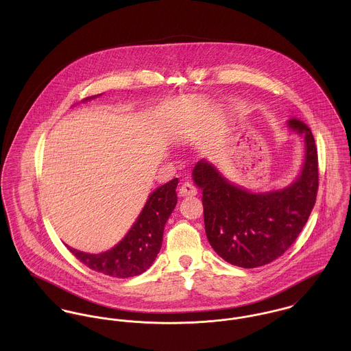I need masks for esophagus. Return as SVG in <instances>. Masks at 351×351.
Returning <instances> with one entry per match:
<instances>
[{"mask_svg":"<svg viewBox=\"0 0 351 351\" xmlns=\"http://www.w3.org/2000/svg\"><path fill=\"white\" fill-rule=\"evenodd\" d=\"M197 195V188L191 184V182H184L181 186H180V196L182 197H186V196H196Z\"/></svg>","mask_w":351,"mask_h":351,"instance_id":"34e87169","label":"esophagus"}]
</instances>
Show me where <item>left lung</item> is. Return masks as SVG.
Masks as SVG:
<instances>
[{
  "label": "left lung",
  "instance_id": "1",
  "mask_svg": "<svg viewBox=\"0 0 351 351\" xmlns=\"http://www.w3.org/2000/svg\"><path fill=\"white\" fill-rule=\"evenodd\" d=\"M289 127L304 136L300 176L285 189L250 193L232 185L206 160H199L193 180L202 191L206 238L224 261L252 269L281 256L300 235L319 188L317 149L311 130L298 119Z\"/></svg>",
  "mask_w": 351,
  "mask_h": 351
}]
</instances>
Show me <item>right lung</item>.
<instances>
[{"label":"right lung","instance_id":"obj_1","mask_svg":"<svg viewBox=\"0 0 351 351\" xmlns=\"http://www.w3.org/2000/svg\"><path fill=\"white\" fill-rule=\"evenodd\" d=\"M177 184L174 178L151 193L135 224L113 249L101 254L67 249L85 266L105 276L128 278L142 274L160 250L165 224L177 204Z\"/></svg>","mask_w":351,"mask_h":351}]
</instances>
